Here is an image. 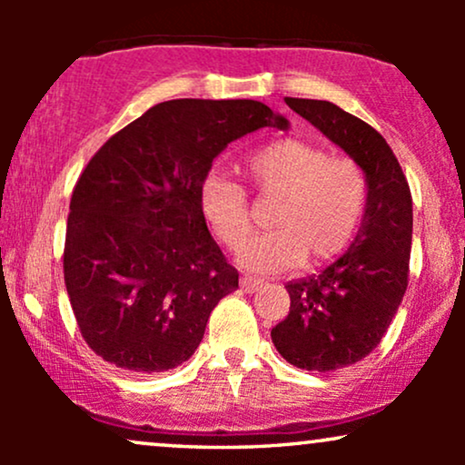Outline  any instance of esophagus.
Listing matches in <instances>:
<instances>
[{
  "mask_svg": "<svg viewBox=\"0 0 465 465\" xmlns=\"http://www.w3.org/2000/svg\"><path fill=\"white\" fill-rule=\"evenodd\" d=\"M262 284H264V282L262 280H255V277H249V275L240 277V288H242L244 292H255V291H258V288H262Z\"/></svg>",
  "mask_w": 465,
  "mask_h": 465,
  "instance_id": "obj_1",
  "label": "esophagus"
}]
</instances>
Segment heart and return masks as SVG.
Returning <instances> with one entry per match:
<instances>
[{"mask_svg":"<svg viewBox=\"0 0 465 465\" xmlns=\"http://www.w3.org/2000/svg\"><path fill=\"white\" fill-rule=\"evenodd\" d=\"M249 177L264 196L280 199L271 212L275 229L251 236V210L242 185L210 177L201 192L207 225L238 262L253 273H280L303 260L311 264L334 258L359 232L370 201V181L359 162L332 157L323 146L286 137L249 157Z\"/></svg>","mask_w":465,"mask_h":465,"instance_id":"heart-1","label":"heart"}]
</instances>
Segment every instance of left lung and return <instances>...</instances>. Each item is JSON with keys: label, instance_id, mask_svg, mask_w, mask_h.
<instances>
[{"label": "left lung", "instance_id": "8db88e82", "mask_svg": "<svg viewBox=\"0 0 465 465\" xmlns=\"http://www.w3.org/2000/svg\"><path fill=\"white\" fill-rule=\"evenodd\" d=\"M286 104L359 162L370 181L354 242L319 275L288 282L291 311L271 330L291 365L325 373L365 359L396 317L409 284L413 201L396 154L367 122L325 100Z\"/></svg>", "mask_w": 465, "mask_h": 465}]
</instances>
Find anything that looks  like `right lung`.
<instances>
[{
  "label": "right lung",
  "instance_id": "add662e5",
  "mask_svg": "<svg viewBox=\"0 0 465 465\" xmlns=\"http://www.w3.org/2000/svg\"><path fill=\"white\" fill-rule=\"evenodd\" d=\"M288 120L255 100L154 104L103 143L72 192L63 273L80 334L124 371L181 365L238 288L201 192L229 142Z\"/></svg>",
  "mask_w": 465,
  "mask_h": 465
}]
</instances>
